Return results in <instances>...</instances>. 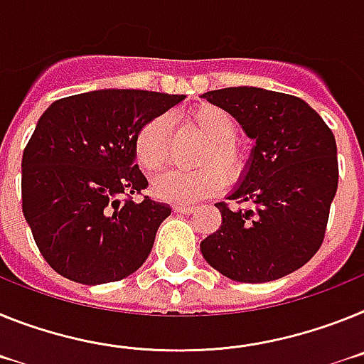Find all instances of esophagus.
Here are the masks:
<instances>
[{
    "label": "esophagus",
    "mask_w": 364,
    "mask_h": 364,
    "mask_svg": "<svg viewBox=\"0 0 364 364\" xmlns=\"http://www.w3.org/2000/svg\"><path fill=\"white\" fill-rule=\"evenodd\" d=\"M173 210H176V213H179V214H192V213H196V207H186V205H176V207H173Z\"/></svg>",
    "instance_id": "34e87169"
}]
</instances>
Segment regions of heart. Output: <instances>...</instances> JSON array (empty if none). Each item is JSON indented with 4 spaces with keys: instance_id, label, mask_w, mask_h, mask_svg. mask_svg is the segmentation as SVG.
<instances>
[{
    "instance_id": "heart-1",
    "label": "heart",
    "mask_w": 364,
    "mask_h": 364,
    "mask_svg": "<svg viewBox=\"0 0 364 364\" xmlns=\"http://www.w3.org/2000/svg\"><path fill=\"white\" fill-rule=\"evenodd\" d=\"M188 122L208 139L200 154L203 166L170 170L154 181L157 198L172 203H194L216 194L221 186L236 181L247 168V154L238 143V122L227 109L200 104L188 113ZM170 156V122L164 115L148 121L135 139V161L146 172H159Z\"/></svg>"
}]
</instances>
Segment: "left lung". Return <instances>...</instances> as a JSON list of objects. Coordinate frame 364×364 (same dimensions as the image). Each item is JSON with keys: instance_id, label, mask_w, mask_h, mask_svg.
Wrapping results in <instances>:
<instances>
[{"instance_id": "1", "label": "left lung", "mask_w": 364, "mask_h": 364, "mask_svg": "<svg viewBox=\"0 0 364 364\" xmlns=\"http://www.w3.org/2000/svg\"><path fill=\"white\" fill-rule=\"evenodd\" d=\"M223 107L257 144L242 181L216 203L221 225L201 242L203 258L236 282L262 284L311 260L326 232L339 183L331 129L304 100L262 87L201 95Z\"/></svg>"}]
</instances>
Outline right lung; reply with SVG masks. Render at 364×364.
Returning a JSON list of instances; mask_svg holds the SVG:
<instances>
[{
	"instance_id": "add662e5",
	"label": "right lung",
	"mask_w": 364,
	"mask_h": 364,
	"mask_svg": "<svg viewBox=\"0 0 364 364\" xmlns=\"http://www.w3.org/2000/svg\"><path fill=\"white\" fill-rule=\"evenodd\" d=\"M185 99L141 90H99L47 107L21 159V208L47 264L97 286L144 264L172 208L144 196L135 161L144 124Z\"/></svg>"
}]
</instances>
